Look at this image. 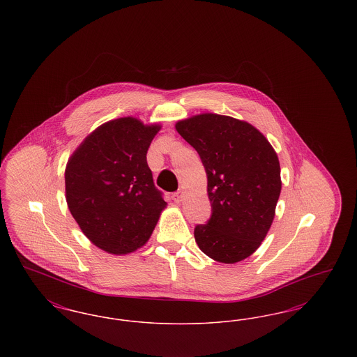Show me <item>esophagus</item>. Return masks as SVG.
<instances>
[{
  "label": "esophagus",
  "mask_w": 357,
  "mask_h": 357,
  "mask_svg": "<svg viewBox=\"0 0 357 357\" xmlns=\"http://www.w3.org/2000/svg\"><path fill=\"white\" fill-rule=\"evenodd\" d=\"M183 195H185V191H183V190H178L176 192H174V194H172V199H174V202H176V204L182 202Z\"/></svg>",
  "instance_id": "obj_1"
}]
</instances>
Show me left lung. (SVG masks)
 Wrapping results in <instances>:
<instances>
[{
	"label": "left lung",
	"instance_id": "1",
	"mask_svg": "<svg viewBox=\"0 0 357 357\" xmlns=\"http://www.w3.org/2000/svg\"><path fill=\"white\" fill-rule=\"evenodd\" d=\"M175 128L199 153L207 175L213 213L197 225L195 242L222 264L248 258L266 237L281 192L272 144L250 123L218 114L179 120Z\"/></svg>",
	"mask_w": 357,
	"mask_h": 357
}]
</instances>
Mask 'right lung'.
Wrapping results in <instances>:
<instances>
[{
  "instance_id": "obj_1",
  "label": "right lung",
  "mask_w": 357,
  "mask_h": 357,
  "mask_svg": "<svg viewBox=\"0 0 357 357\" xmlns=\"http://www.w3.org/2000/svg\"><path fill=\"white\" fill-rule=\"evenodd\" d=\"M160 124L132 116L109 120L85 137L66 167V198L95 246L124 255L153 234L166 202L153 185L147 151Z\"/></svg>"
}]
</instances>
